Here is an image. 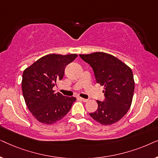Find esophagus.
Wrapping results in <instances>:
<instances>
[{
    "instance_id": "esophagus-1",
    "label": "esophagus",
    "mask_w": 158,
    "mask_h": 158,
    "mask_svg": "<svg viewBox=\"0 0 158 158\" xmlns=\"http://www.w3.org/2000/svg\"><path fill=\"white\" fill-rule=\"evenodd\" d=\"M80 99H81V101H83V102H87V101H88V99H85V98H80Z\"/></svg>"
}]
</instances>
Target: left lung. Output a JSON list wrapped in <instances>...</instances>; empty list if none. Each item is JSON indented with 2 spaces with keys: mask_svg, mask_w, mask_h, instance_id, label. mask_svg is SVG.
Instances as JSON below:
<instances>
[{
  "mask_svg": "<svg viewBox=\"0 0 158 158\" xmlns=\"http://www.w3.org/2000/svg\"><path fill=\"white\" fill-rule=\"evenodd\" d=\"M93 68L97 83L104 85L105 100L97 101L98 109L90 116L103 125L119 121L132 102L135 81L131 69L114 56L105 52L80 55Z\"/></svg>",
  "mask_w": 158,
  "mask_h": 158,
  "instance_id": "obj_1",
  "label": "left lung"
}]
</instances>
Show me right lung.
Instances as JSON below:
<instances>
[{
    "instance_id": "1",
    "label": "right lung",
    "mask_w": 158,
    "mask_h": 158,
    "mask_svg": "<svg viewBox=\"0 0 158 158\" xmlns=\"http://www.w3.org/2000/svg\"><path fill=\"white\" fill-rule=\"evenodd\" d=\"M77 57L76 54L47 55L23 71V98L30 112L40 122L52 124L62 119L76 101L73 96L55 94L53 87L63 78L65 67Z\"/></svg>"
}]
</instances>
